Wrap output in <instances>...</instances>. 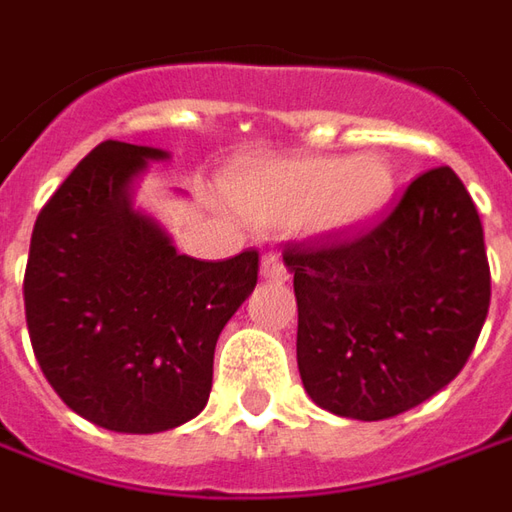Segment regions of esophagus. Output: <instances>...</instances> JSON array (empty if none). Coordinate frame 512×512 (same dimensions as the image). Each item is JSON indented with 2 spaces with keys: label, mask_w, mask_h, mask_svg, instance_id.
I'll list each match as a JSON object with an SVG mask.
<instances>
[{
  "label": "esophagus",
  "mask_w": 512,
  "mask_h": 512,
  "mask_svg": "<svg viewBox=\"0 0 512 512\" xmlns=\"http://www.w3.org/2000/svg\"><path fill=\"white\" fill-rule=\"evenodd\" d=\"M260 277L271 280V283H285L288 280V269H285L283 257L277 255V252L263 255V260H260Z\"/></svg>",
  "instance_id": "esophagus-1"
}]
</instances>
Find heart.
I'll return each mask as SVG.
<instances>
[{
	"label": "heart",
	"instance_id": "heart-1",
	"mask_svg": "<svg viewBox=\"0 0 512 512\" xmlns=\"http://www.w3.org/2000/svg\"><path fill=\"white\" fill-rule=\"evenodd\" d=\"M395 193L387 156H277L243 168L229 182V201L263 227L300 224L319 238L353 235L384 212Z\"/></svg>",
	"mask_w": 512,
	"mask_h": 512
}]
</instances>
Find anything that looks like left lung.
Returning a JSON list of instances; mask_svg holds the SVG:
<instances>
[{"instance_id":"8db88e82","label":"left lung","mask_w":512,"mask_h":512,"mask_svg":"<svg viewBox=\"0 0 512 512\" xmlns=\"http://www.w3.org/2000/svg\"><path fill=\"white\" fill-rule=\"evenodd\" d=\"M297 364L311 401L387 420L451 384L490 305L485 232L451 168L420 173L395 210L356 238L288 243Z\"/></svg>"}]
</instances>
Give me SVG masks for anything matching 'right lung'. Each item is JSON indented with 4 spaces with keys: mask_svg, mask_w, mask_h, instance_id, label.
Here are the masks:
<instances>
[{
    "mask_svg": "<svg viewBox=\"0 0 512 512\" xmlns=\"http://www.w3.org/2000/svg\"><path fill=\"white\" fill-rule=\"evenodd\" d=\"M148 145L100 142L38 212L24 314L41 373L89 423L123 434L182 426L207 406L215 342L257 285V252L179 255L131 187Z\"/></svg>",
    "mask_w": 512,
    "mask_h": 512,
    "instance_id": "add662e5",
    "label": "right lung"
}]
</instances>
